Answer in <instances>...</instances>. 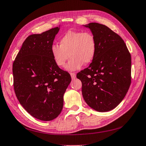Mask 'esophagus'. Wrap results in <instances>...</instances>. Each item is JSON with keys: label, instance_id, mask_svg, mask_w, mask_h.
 I'll return each mask as SVG.
<instances>
[{"label": "esophagus", "instance_id": "obj_1", "mask_svg": "<svg viewBox=\"0 0 146 146\" xmlns=\"http://www.w3.org/2000/svg\"><path fill=\"white\" fill-rule=\"evenodd\" d=\"M70 75L72 79H75L76 78V74L75 73H70Z\"/></svg>", "mask_w": 146, "mask_h": 146}]
</instances>
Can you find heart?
Here are the masks:
<instances>
[{
	"instance_id": "b5f03b06",
	"label": "heart",
	"mask_w": 146,
	"mask_h": 146,
	"mask_svg": "<svg viewBox=\"0 0 146 146\" xmlns=\"http://www.w3.org/2000/svg\"><path fill=\"white\" fill-rule=\"evenodd\" d=\"M59 43L60 46L52 44L50 53L55 64L60 68L64 67L70 57L66 68L68 71L77 70L84 64H89L96 55V39L90 32L68 31L60 39Z\"/></svg>"
}]
</instances>
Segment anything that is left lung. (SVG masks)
<instances>
[{
	"label": "left lung",
	"mask_w": 146,
	"mask_h": 146,
	"mask_svg": "<svg viewBox=\"0 0 146 146\" xmlns=\"http://www.w3.org/2000/svg\"><path fill=\"white\" fill-rule=\"evenodd\" d=\"M84 26L95 37L96 52L89 67L76 77L82 82L87 104L98 112H108L122 102L130 86L131 55L123 39L106 25Z\"/></svg>",
	"instance_id": "left-lung-1"
}]
</instances>
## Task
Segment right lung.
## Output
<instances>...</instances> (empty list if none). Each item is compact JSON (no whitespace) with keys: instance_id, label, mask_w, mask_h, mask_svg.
Wrapping results in <instances>:
<instances>
[{"instance_id":"obj_1","label":"right lung","mask_w":146,"mask_h":146,"mask_svg":"<svg viewBox=\"0 0 146 146\" xmlns=\"http://www.w3.org/2000/svg\"><path fill=\"white\" fill-rule=\"evenodd\" d=\"M60 27L28 36L13 64V86L17 99L33 117L48 121L63 107V96L71 76L55 64L50 53Z\"/></svg>"}]
</instances>
